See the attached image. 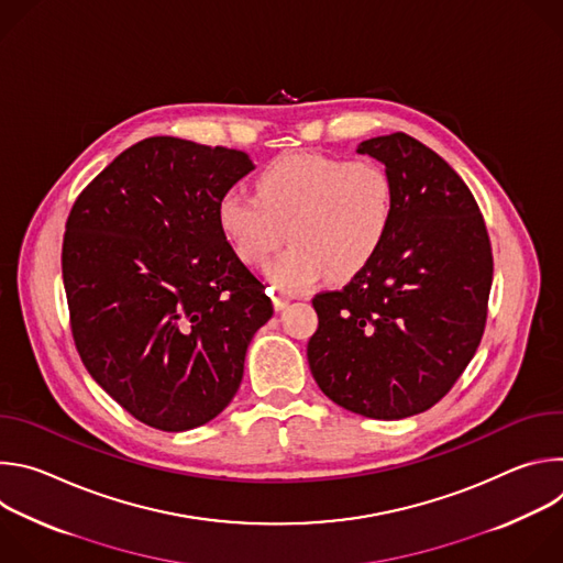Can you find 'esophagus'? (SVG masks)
Instances as JSON below:
<instances>
[{
  "instance_id": "obj_1",
  "label": "esophagus",
  "mask_w": 563,
  "mask_h": 563,
  "mask_svg": "<svg viewBox=\"0 0 563 563\" xmlns=\"http://www.w3.org/2000/svg\"><path fill=\"white\" fill-rule=\"evenodd\" d=\"M272 302H274V309H276V311H280V309H285V307L289 305V296L274 294V296H272Z\"/></svg>"
}]
</instances>
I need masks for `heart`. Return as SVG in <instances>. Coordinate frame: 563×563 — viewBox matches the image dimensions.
Instances as JSON below:
<instances>
[{
	"label": "heart",
	"mask_w": 563,
	"mask_h": 563,
	"mask_svg": "<svg viewBox=\"0 0 563 563\" xmlns=\"http://www.w3.org/2000/svg\"><path fill=\"white\" fill-rule=\"evenodd\" d=\"M216 218L235 256L269 265L274 287L302 291L325 276L345 283L380 252L394 218V185L387 172L367 159L325 153H289L256 178V196L231 189L220 196Z\"/></svg>",
	"instance_id": "1"
}]
</instances>
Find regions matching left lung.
Returning a JSON list of instances; mask_svg holds the SVG:
<instances>
[{
    "label": "left lung",
    "instance_id": "obj_1",
    "mask_svg": "<svg viewBox=\"0 0 563 563\" xmlns=\"http://www.w3.org/2000/svg\"><path fill=\"white\" fill-rule=\"evenodd\" d=\"M385 165L394 218L376 258L341 291L316 294L313 380L367 419H406L452 389L486 330L490 238L474 196L441 155L391 133L356 148Z\"/></svg>",
    "mask_w": 563,
    "mask_h": 563
}]
</instances>
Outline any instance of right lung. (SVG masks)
Wrapping results in <instances>:
<instances>
[{"instance_id": "right-lung-1", "label": "right lung", "mask_w": 563, "mask_h": 563, "mask_svg": "<svg viewBox=\"0 0 563 563\" xmlns=\"http://www.w3.org/2000/svg\"><path fill=\"white\" fill-rule=\"evenodd\" d=\"M252 169L243 151L155 135L122 151L68 213L62 278L79 358L155 430L216 419L274 313L216 218Z\"/></svg>"}]
</instances>
